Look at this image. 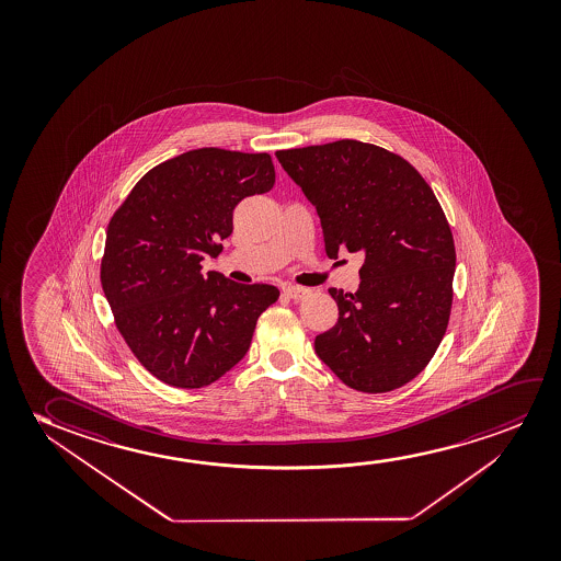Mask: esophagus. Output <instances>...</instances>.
<instances>
[{"instance_id": "esophagus-1", "label": "esophagus", "mask_w": 561, "mask_h": 561, "mask_svg": "<svg viewBox=\"0 0 561 561\" xmlns=\"http://www.w3.org/2000/svg\"><path fill=\"white\" fill-rule=\"evenodd\" d=\"M284 295L287 299L302 300L308 295V289L297 287V285H284Z\"/></svg>"}]
</instances>
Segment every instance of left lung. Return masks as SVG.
I'll return each mask as SVG.
<instances>
[{
  "label": "left lung",
  "mask_w": 561,
  "mask_h": 561,
  "mask_svg": "<svg viewBox=\"0 0 561 561\" xmlns=\"http://www.w3.org/2000/svg\"><path fill=\"white\" fill-rule=\"evenodd\" d=\"M322 220L325 253L360 256L356 293L330 289L339 320L316 354L354 391L389 392L422 374L453 310V230L400 154L356 139L276 151Z\"/></svg>",
  "instance_id": "obj_1"
}]
</instances>
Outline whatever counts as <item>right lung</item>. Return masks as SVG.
<instances>
[{
    "label": "right lung",
    "mask_w": 561,
    "mask_h": 561,
    "mask_svg": "<svg viewBox=\"0 0 561 561\" xmlns=\"http://www.w3.org/2000/svg\"><path fill=\"white\" fill-rule=\"evenodd\" d=\"M274 182L268 153L203 147L149 170L111 216L101 287L126 345L162 383H215L279 297L274 285L236 284L201 266L222 253L239 201Z\"/></svg>",
    "instance_id": "add662e5"
}]
</instances>
